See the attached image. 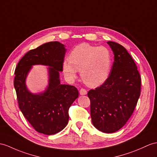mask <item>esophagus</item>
Returning <instances> with one entry per match:
<instances>
[{"instance_id": "esophagus-1", "label": "esophagus", "mask_w": 157, "mask_h": 157, "mask_svg": "<svg viewBox=\"0 0 157 157\" xmlns=\"http://www.w3.org/2000/svg\"><path fill=\"white\" fill-rule=\"evenodd\" d=\"M79 92H80V94L81 95H85L87 94V91L85 89H81Z\"/></svg>"}]
</instances>
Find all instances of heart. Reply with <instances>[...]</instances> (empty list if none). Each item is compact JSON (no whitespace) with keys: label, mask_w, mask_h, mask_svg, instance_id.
Returning <instances> with one entry per match:
<instances>
[{"label":"heart","mask_w":157,"mask_h":157,"mask_svg":"<svg viewBox=\"0 0 157 157\" xmlns=\"http://www.w3.org/2000/svg\"><path fill=\"white\" fill-rule=\"evenodd\" d=\"M68 58L69 60L63 61L62 67L69 81H75L78 71L90 87H97L107 80L112 64L111 53L107 48L82 43L72 50Z\"/></svg>","instance_id":"obj_1"}]
</instances>
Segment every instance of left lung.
<instances>
[{"label": "left lung", "mask_w": 157, "mask_h": 157, "mask_svg": "<svg viewBox=\"0 0 157 157\" xmlns=\"http://www.w3.org/2000/svg\"><path fill=\"white\" fill-rule=\"evenodd\" d=\"M114 63L107 80L90 90V116L94 127L105 133L121 129L131 117L140 94L141 78L132 56L123 46L107 42Z\"/></svg>", "instance_id": "obj_1"}]
</instances>
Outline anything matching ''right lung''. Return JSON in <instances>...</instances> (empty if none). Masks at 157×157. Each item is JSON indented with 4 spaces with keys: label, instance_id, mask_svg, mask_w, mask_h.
Returning <instances> with one entry per match:
<instances>
[{
    "label": "right lung",
    "instance_id": "obj_1",
    "mask_svg": "<svg viewBox=\"0 0 157 157\" xmlns=\"http://www.w3.org/2000/svg\"><path fill=\"white\" fill-rule=\"evenodd\" d=\"M67 49L58 41L49 42L30 50L15 69L14 86L19 109L37 132L51 135L61 131L68 122V109L78 97L74 86L62 85L59 72ZM49 66V85L43 93L33 94L25 85V78L33 65Z\"/></svg>",
    "mask_w": 157,
    "mask_h": 157
}]
</instances>
